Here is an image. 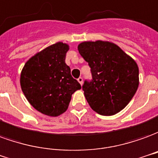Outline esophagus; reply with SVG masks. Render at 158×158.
<instances>
[{"mask_svg": "<svg viewBox=\"0 0 158 158\" xmlns=\"http://www.w3.org/2000/svg\"><path fill=\"white\" fill-rule=\"evenodd\" d=\"M77 81H78V82L80 83L81 85H82V82H83V79H82V77H79L78 79H77Z\"/></svg>", "mask_w": 158, "mask_h": 158, "instance_id": "1", "label": "esophagus"}]
</instances>
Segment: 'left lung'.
<instances>
[{
	"label": "left lung",
	"instance_id": "8db88e82",
	"mask_svg": "<svg viewBox=\"0 0 158 158\" xmlns=\"http://www.w3.org/2000/svg\"><path fill=\"white\" fill-rule=\"evenodd\" d=\"M78 51L91 68L92 80L82 86L90 107L102 116L124 109L138 89L136 62L110 41H83Z\"/></svg>",
	"mask_w": 158,
	"mask_h": 158
}]
</instances>
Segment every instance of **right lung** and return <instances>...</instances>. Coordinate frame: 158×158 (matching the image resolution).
Here are the masks:
<instances>
[{
  "label": "right lung",
  "mask_w": 158,
  "mask_h": 158,
  "mask_svg": "<svg viewBox=\"0 0 158 158\" xmlns=\"http://www.w3.org/2000/svg\"><path fill=\"white\" fill-rule=\"evenodd\" d=\"M66 43L57 42L28 60L20 75L23 94L39 112L58 117L67 109L71 95L81 89L65 64Z\"/></svg>",
  "instance_id": "right-lung-1"
}]
</instances>
